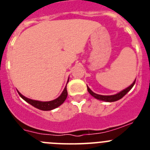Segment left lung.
Instances as JSON below:
<instances>
[{
  "label": "left lung",
  "mask_w": 150,
  "mask_h": 150,
  "mask_svg": "<svg viewBox=\"0 0 150 150\" xmlns=\"http://www.w3.org/2000/svg\"><path fill=\"white\" fill-rule=\"evenodd\" d=\"M135 81H136V79H134V81L132 83V85H130L129 86L127 87V88H125V89H123L122 91H120L119 93L115 94V95H98V94H96L91 91L88 86H87V89H88V93H89L91 96H93L95 98L98 99V100H103V101H106V102H114L118 100H120V99H121L122 98H123L125 95H126L128 91L132 89V87L134 86Z\"/></svg>",
  "instance_id": "1"
}]
</instances>
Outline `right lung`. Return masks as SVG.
I'll return each mask as SVG.
<instances>
[{
  "instance_id": "obj_1",
  "label": "right lung",
  "mask_w": 150,
  "mask_h": 150,
  "mask_svg": "<svg viewBox=\"0 0 150 150\" xmlns=\"http://www.w3.org/2000/svg\"><path fill=\"white\" fill-rule=\"evenodd\" d=\"M69 81V78L67 79V84ZM67 84H66L65 87L64 88L63 91L62 92V94L60 95V96L58 97L56 99L52 100H50V101H40V100H32V99L28 98L26 97H25L24 95H22V94L19 92L18 91V95H20V97L22 98L23 100H25L26 102H28V104H30V105H32L33 107L38 108V109L41 110H52L57 108L58 107H59L60 105H62L63 104L64 100H66L67 96Z\"/></svg>"
}]
</instances>
